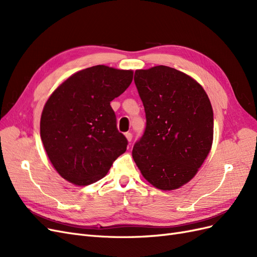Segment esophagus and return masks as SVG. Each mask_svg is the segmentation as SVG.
Instances as JSON below:
<instances>
[{"mask_svg":"<svg viewBox=\"0 0 257 257\" xmlns=\"http://www.w3.org/2000/svg\"><path fill=\"white\" fill-rule=\"evenodd\" d=\"M125 138L127 139L128 143H131L132 142V138H133V135H132L131 133H125Z\"/></svg>","mask_w":257,"mask_h":257,"instance_id":"34e87169","label":"esophagus"}]
</instances>
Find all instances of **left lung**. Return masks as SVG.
<instances>
[{"label": "left lung", "mask_w": 257, "mask_h": 257, "mask_svg": "<svg viewBox=\"0 0 257 257\" xmlns=\"http://www.w3.org/2000/svg\"><path fill=\"white\" fill-rule=\"evenodd\" d=\"M134 80L147 126L133 159L154 188L177 190L195 177L211 150V103L195 79L173 67L137 69Z\"/></svg>", "instance_id": "1"}]
</instances>
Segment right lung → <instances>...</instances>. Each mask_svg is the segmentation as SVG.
Instances as JSON below:
<instances>
[{
    "label": "right lung",
    "instance_id": "add662e5",
    "mask_svg": "<svg viewBox=\"0 0 257 257\" xmlns=\"http://www.w3.org/2000/svg\"><path fill=\"white\" fill-rule=\"evenodd\" d=\"M133 74L106 65L88 67L69 76L47 99L41 138L52 166L66 181L94 183L126 151L110 102L128 88Z\"/></svg>",
    "mask_w": 257,
    "mask_h": 257
}]
</instances>
